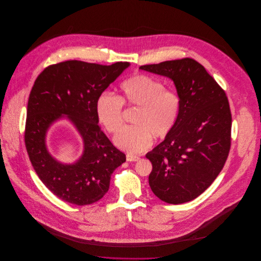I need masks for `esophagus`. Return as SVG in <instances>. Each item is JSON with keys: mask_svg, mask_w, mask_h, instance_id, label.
<instances>
[{"mask_svg": "<svg viewBox=\"0 0 261 261\" xmlns=\"http://www.w3.org/2000/svg\"><path fill=\"white\" fill-rule=\"evenodd\" d=\"M126 161L127 162H138V161H140V158H139V156H136V155H133V154H127L126 155Z\"/></svg>", "mask_w": 261, "mask_h": 261, "instance_id": "1", "label": "esophagus"}]
</instances>
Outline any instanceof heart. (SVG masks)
Here are the masks:
<instances>
[{"instance_id":"obj_1","label":"heart","mask_w":261,"mask_h":261,"mask_svg":"<svg viewBox=\"0 0 261 261\" xmlns=\"http://www.w3.org/2000/svg\"><path fill=\"white\" fill-rule=\"evenodd\" d=\"M120 92V96L101 92L95 101L99 122L112 134H117L123 126V105L138 108L134 117L136 125L124 128L115 137L119 148L139 153L151 146L153 137L163 140L172 133L182 106L176 91L166 89L158 79L139 73L121 83Z\"/></svg>"}]
</instances>
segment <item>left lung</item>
Returning a JSON list of instances; mask_svg holds the SVG:
<instances>
[{"label": "left lung", "instance_id": "1", "mask_svg": "<svg viewBox=\"0 0 261 261\" xmlns=\"http://www.w3.org/2000/svg\"><path fill=\"white\" fill-rule=\"evenodd\" d=\"M140 69L172 79L182 102L172 133L146 154L152 164L149 185L168 203L190 201L214 182L227 160L231 113L226 93L189 58Z\"/></svg>", "mask_w": 261, "mask_h": 261}]
</instances>
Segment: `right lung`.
<instances>
[{
  "label": "right lung",
  "mask_w": 261,
  "mask_h": 261,
  "mask_svg": "<svg viewBox=\"0 0 261 261\" xmlns=\"http://www.w3.org/2000/svg\"><path fill=\"white\" fill-rule=\"evenodd\" d=\"M129 66L67 61L51 65L37 77L31 90L24 130L30 161L44 185L62 200L85 205L107 193L111 175L125 161L99 127L95 112L97 96ZM72 122L84 140L85 151L72 165L59 163L45 147V136L57 120Z\"/></svg>",
  "instance_id": "right-lung-1"
}]
</instances>
